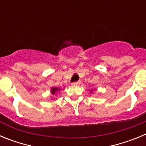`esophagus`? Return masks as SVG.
Returning <instances> with one entry per match:
<instances>
[{
  "mask_svg": "<svg viewBox=\"0 0 146 146\" xmlns=\"http://www.w3.org/2000/svg\"><path fill=\"white\" fill-rule=\"evenodd\" d=\"M80 81H77V82H72V85H73V86H79L80 84Z\"/></svg>",
  "mask_w": 146,
  "mask_h": 146,
  "instance_id": "34e87169",
  "label": "esophagus"
}]
</instances>
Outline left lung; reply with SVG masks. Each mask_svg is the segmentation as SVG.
<instances>
[{
	"instance_id": "1",
	"label": "left lung",
	"mask_w": 146,
	"mask_h": 146,
	"mask_svg": "<svg viewBox=\"0 0 146 146\" xmlns=\"http://www.w3.org/2000/svg\"><path fill=\"white\" fill-rule=\"evenodd\" d=\"M92 91H92V90H91V92H92Z\"/></svg>"
}]
</instances>
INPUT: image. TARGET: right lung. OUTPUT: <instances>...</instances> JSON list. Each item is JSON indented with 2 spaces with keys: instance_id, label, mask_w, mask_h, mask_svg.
I'll return each mask as SVG.
<instances>
[{
  "instance_id": "1",
  "label": "right lung",
  "mask_w": 146,
  "mask_h": 146,
  "mask_svg": "<svg viewBox=\"0 0 146 146\" xmlns=\"http://www.w3.org/2000/svg\"><path fill=\"white\" fill-rule=\"evenodd\" d=\"M58 91H60V88H51V94L55 95V93L57 92Z\"/></svg>"
}]
</instances>
